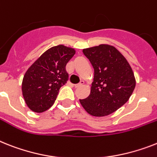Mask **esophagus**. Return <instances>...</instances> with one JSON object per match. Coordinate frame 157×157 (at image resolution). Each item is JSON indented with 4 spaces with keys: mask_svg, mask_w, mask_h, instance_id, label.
Here are the masks:
<instances>
[{
    "mask_svg": "<svg viewBox=\"0 0 157 157\" xmlns=\"http://www.w3.org/2000/svg\"><path fill=\"white\" fill-rule=\"evenodd\" d=\"M83 84H84V82H83V81H80V82H79V83L75 84V88L80 87V86H82V85H83Z\"/></svg>",
    "mask_w": 157,
    "mask_h": 157,
    "instance_id": "1",
    "label": "esophagus"
}]
</instances>
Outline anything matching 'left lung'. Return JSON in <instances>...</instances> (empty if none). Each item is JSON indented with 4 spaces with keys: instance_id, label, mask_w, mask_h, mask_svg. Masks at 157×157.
<instances>
[{
    "instance_id": "left-lung-1",
    "label": "left lung",
    "mask_w": 157,
    "mask_h": 157,
    "mask_svg": "<svg viewBox=\"0 0 157 157\" xmlns=\"http://www.w3.org/2000/svg\"><path fill=\"white\" fill-rule=\"evenodd\" d=\"M94 68L90 95L79 99L87 113L108 116L128 102L136 86L132 69L127 59L114 46L101 44L82 50Z\"/></svg>"
}]
</instances>
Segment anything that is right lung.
<instances>
[{
  "label": "right lung",
  "instance_id": "right-lung-1",
  "mask_svg": "<svg viewBox=\"0 0 157 157\" xmlns=\"http://www.w3.org/2000/svg\"><path fill=\"white\" fill-rule=\"evenodd\" d=\"M75 54L73 48L53 46L41 54L25 74L22 94L31 111L41 113L52 107L61 86L68 80L66 65Z\"/></svg>",
  "mask_w": 157,
  "mask_h": 157
}]
</instances>
